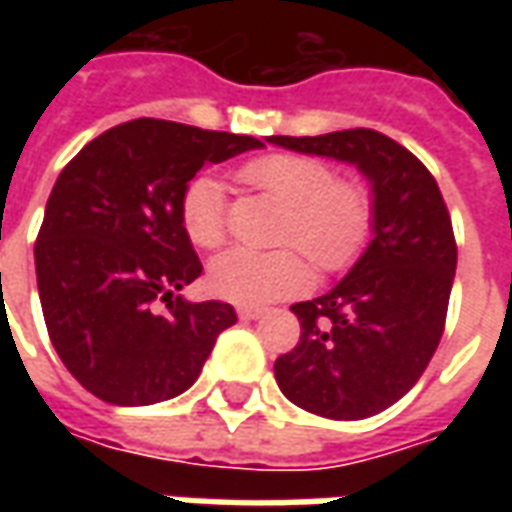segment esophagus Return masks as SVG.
<instances>
[{
	"instance_id": "34e87169",
	"label": "esophagus",
	"mask_w": 512,
	"mask_h": 512,
	"mask_svg": "<svg viewBox=\"0 0 512 512\" xmlns=\"http://www.w3.org/2000/svg\"><path fill=\"white\" fill-rule=\"evenodd\" d=\"M263 312L260 307H238V318L241 321H257V318H263Z\"/></svg>"
}]
</instances>
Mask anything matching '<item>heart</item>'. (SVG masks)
<instances>
[{
    "label": "heart",
    "mask_w": 512,
    "mask_h": 512,
    "mask_svg": "<svg viewBox=\"0 0 512 512\" xmlns=\"http://www.w3.org/2000/svg\"><path fill=\"white\" fill-rule=\"evenodd\" d=\"M241 178L288 208L279 241L299 246L321 271L348 266L365 246L373 222L370 197L356 183H340L337 172L321 158L274 153L249 161ZM180 222L194 246L216 249L222 244L227 235L222 183L211 175L191 180L180 200ZM307 282L310 268L293 249L255 252L238 246L208 268V288L241 307L293 296Z\"/></svg>",
    "instance_id": "obj_1"
}]
</instances>
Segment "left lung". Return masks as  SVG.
<instances>
[{
    "label": "left lung",
    "instance_id": "left-lung-1",
    "mask_svg": "<svg viewBox=\"0 0 512 512\" xmlns=\"http://www.w3.org/2000/svg\"><path fill=\"white\" fill-rule=\"evenodd\" d=\"M268 142L354 164L370 183L373 238L332 290L290 307L301 340L274 376L310 414L373 417L417 384L439 348L458 263L447 205L425 164L373 128Z\"/></svg>",
    "mask_w": 512,
    "mask_h": 512
}]
</instances>
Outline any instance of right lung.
Instances as JSON below:
<instances>
[{"label":"right lung","instance_id":"add662e5","mask_svg":"<svg viewBox=\"0 0 512 512\" xmlns=\"http://www.w3.org/2000/svg\"><path fill=\"white\" fill-rule=\"evenodd\" d=\"M257 147L255 136L139 117L95 136L62 169L35 271L51 345L87 392L153 406L197 381L235 310L180 296L202 271L180 200L205 164Z\"/></svg>","mask_w":512,"mask_h":512}]
</instances>
